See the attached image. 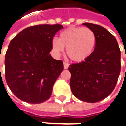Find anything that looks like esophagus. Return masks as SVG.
I'll use <instances>...</instances> for the list:
<instances>
[{"label":"esophagus","mask_w":126,"mask_h":126,"mask_svg":"<svg viewBox=\"0 0 126 126\" xmlns=\"http://www.w3.org/2000/svg\"><path fill=\"white\" fill-rule=\"evenodd\" d=\"M63 65H64V69H67L68 67H69V64L66 62H64L63 63Z\"/></svg>","instance_id":"esophagus-1"}]
</instances>
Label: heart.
Masks as SVG:
<instances>
[{
	"mask_svg": "<svg viewBox=\"0 0 126 126\" xmlns=\"http://www.w3.org/2000/svg\"><path fill=\"white\" fill-rule=\"evenodd\" d=\"M53 49L57 54L64 52L74 61L81 62L92 54L96 45V36L88 27H70L60 33L59 38L52 39Z\"/></svg>",
	"mask_w": 126,
	"mask_h": 126,
	"instance_id": "b5f03b06",
	"label": "heart"
}]
</instances>
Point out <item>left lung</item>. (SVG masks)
I'll use <instances>...</instances> for the list:
<instances>
[{
	"label": "left lung",
	"instance_id": "obj_1",
	"mask_svg": "<svg viewBox=\"0 0 126 126\" xmlns=\"http://www.w3.org/2000/svg\"><path fill=\"white\" fill-rule=\"evenodd\" d=\"M94 32L96 45L84 61L70 65V87L81 101L95 103L112 92L121 71V52L117 39L101 25L83 23Z\"/></svg>",
	"mask_w": 126,
	"mask_h": 126
}]
</instances>
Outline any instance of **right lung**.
<instances>
[{
    "label": "right lung",
    "mask_w": 126,
    "mask_h": 126,
    "mask_svg": "<svg viewBox=\"0 0 126 126\" xmlns=\"http://www.w3.org/2000/svg\"><path fill=\"white\" fill-rule=\"evenodd\" d=\"M63 28L59 24L31 26L11 41L5 59V79L19 99L41 103L51 96L63 63L54 59L49 52L54 35Z\"/></svg>",
    "instance_id": "right-lung-1"
}]
</instances>
